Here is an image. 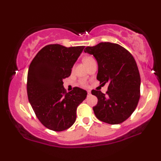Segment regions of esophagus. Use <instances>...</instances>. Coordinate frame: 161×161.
Masks as SVG:
<instances>
[{
    "label": "esophagus",
    "instance_id": "34e87169",
    "mask_svg": "<svg viewBox=\"0 0 161 161\" xmlns=\"http://www.w3.org/2000/svg\"><path fill=\"white\" fill-rule=\"evenodd\" d=\"M87 92H88V95H91V91H90V90H88Z\"/></svg>",
    "mask_w": 161,
    "mask_h": 161
}]
</instances>
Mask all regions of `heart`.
<instances>
[{
  "mask_svg": "<svg viewBox=\"0 0 161 161\" xmlns=\"http://www.w3.org/2000/svg\"><path fill=\"white\" fill-rule=\"evenodd\" d=\"M94 59L92 58V57H84V59H83V61H84V63L85 64H88V63H89L90 61H92V60H93Z\"/></svg>",
  "mask_w": 161,
  "mask_h": 161,
  "instance_id": "obj_1",
  "label": "heart"
}]
</instances>
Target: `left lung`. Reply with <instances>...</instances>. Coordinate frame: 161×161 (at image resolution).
<instances>
[{
  "instance_id": "left-lung-1",
  "label": "left lung",
  "mask_w": 161,
  "mask_h": 161,
  "mask_svg": "<svg viewBox=\"0 0 161 161\" xmlns=\"http://www.w3.org/2000/svg\"><path fill=\"white\" fill-rule=\"evenodd\" d=\"M84 51L97 60L100 83H109L106 95L92 91L97 97L93 107L96 117L109 124L123 123L136 110L140 97L141 78L134 57L123 47L110 42L86 47Z\"/></svg>"
}]
</instances>
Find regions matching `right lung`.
Wrapping results in <instances>:
<instances>
[{
  "instance_id": "obj_1",
  "label": "right lung",
  "mask_w": 161,
  "mask_h": 161,
  "mask_svg": "<svg viewBox=\"0 0 161 161\" xmlns=\"http://www.w3.org/2000/svg\"><path fill=\"white\" fill-rule=\"evenodd\" d=\"M84 46L66 47L53 44L38 51L29 66L27 94L35 114L45 127L56 132L69 129L87 92L75 87L66 93L63 79L69 77Z\"/></svg>"
}]
</instances>
